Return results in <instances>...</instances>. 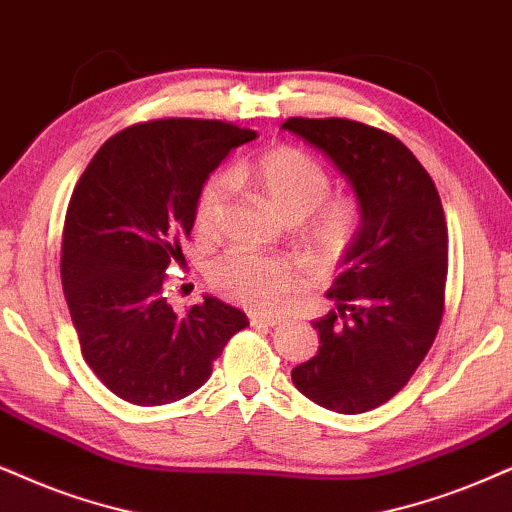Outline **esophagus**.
Wrapping results in <instances>:
<instances>
[{
    "label": "esophagus",
    "instance_id": "34e87169",
    "mask_svg": "<svg viewBox=\"0 0 512 512\" xmlns=\"http://www.w3.org/2000/svg\"><path fill=\"white\" fill-rule=\"evenodd\" d=\"M281 316H267V314H250L252 326H281Z\"/></svg>",
    "mask_w": 512,
    "mask_h": 512
}]
</instances>
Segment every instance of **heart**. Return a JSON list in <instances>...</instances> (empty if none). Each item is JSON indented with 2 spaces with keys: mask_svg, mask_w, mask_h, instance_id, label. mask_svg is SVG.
<instances>
[{
  "mask_svg": "<svg viewBox=\"0 0 512 512\" xmlns=\"http://www.w3.org/2000/svg\"><path fill=\"white\" fill-rule=\"evenodd\" d=\"M231 184L260 196L278 217L302 222V243L316 262H335L357 241L361 208L349 196H328L331 179L309 153L293 146H276L234 167ZM226 200V181L215 177L205 184L196 203V231L210 236L217 229ZM219 293L245 307L269 312L290 300L302 278L290 262L231 252L210 271Z\"/></svg>",
  "mask_w": 512,
  "mask_h": 512,
  "instance_id": "obj_1",
  "label": "heart"
}]
</instances>
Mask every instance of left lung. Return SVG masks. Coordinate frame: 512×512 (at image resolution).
<instances>
[{
  "mask_svg": "<svg viewBox=\"0 0 512 512\" xmlns=\"http://www.w3.org/2000/svg\"><path fill=\"white\" fill-rule=\"evenodd\" d=\"M319 148L349 181L361 229L338 262L326 316L312 321L319 352L293 385L335 413H364L409 383L444 314L449 236L435 181L392 134L354 120L281 125Z\"/></svg>",
  "mask_w": 512,
  "mask_h": 512,
  "instance_id": "left-lung-1",
  "label": "left lung"
}]
</instances>
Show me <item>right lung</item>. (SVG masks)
<instances>
[{
  "label": "right lung",
  "instance_id": "right-lung-1",
  "mask_svg": "<svg viewBox=\"0 0 512 512\" xmlns=\"http://www.w3.org/2000/svg\"><path fill=\"white\" fill-rule=\"evenodd\" d=\"M252 129L219 120H153L103 144L70 198L61 281L82 357L120 399L163 406L212 373L241 309L205 295L186 316L165 297V271L184 264L205 181Z\"/></svg>",
  "mask_w": 512,
  "mask_h": 512
}]
</instances>
